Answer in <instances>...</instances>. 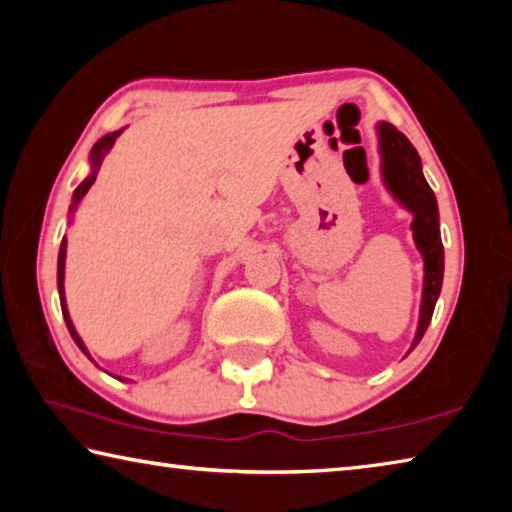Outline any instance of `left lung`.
Segmentation results:
<instances>
[{"instance_id":"left-lung-1","label":"left lung","mask_w":512,"mask_h":512,"mask_svg":"<svg viewBox=\"0 0 512 512\" xmlns=\"http://www.w3.org/2000/svg\"><path fill=\"white\" fill-rule=\"evenodd\" d=\"M377 140L381 155V178L388 192L402 207L413 214V241L424 259V284H422V302H420V320L415 329V339L411 350L422 341L424 332L431 323L436 300L443 289L445 273V248L440 241V221H438V203L431 187L424 180L420 155L409 137L397 131L388 121L377 124ZM409 350V352H411Z\"/></svg>"}]
</instances>
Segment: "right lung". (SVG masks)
Wrapping results in <instances>:
<instances>
[{"instance_id": "add662e5", "label": "right lung", "mask_w": 512, "mask_h": 512, "mask_svg": "<svg viewBox=\"0 0 512 512\" xmlns=\"http://www.w3.org/2000/svg\"><path fill=\"white\" fill-rule=\"evenodd\" d=\"M121 133H124V128H121V131L103 135L101 140L92 146V151H90V173H88V178H85L83 183L74 189L72 205H69V221H72V214L76 212V207H79L81 198H83L85 194H88V189L94 185V180H97V173H99V167H101L103 158H106L108 151L112 149V146H115V140H117V137H119ZM65 257H67V239L63 237V241H60V250H58V296H60V309H63L65 325H67V329H69V334H72L74 343L79 345V350L85 354V357H88L90 361H94V359L90 357L88 348H85V343H83V339L79 336V332H76V327H74L72 318H69V311H67V300H65ZM117 379H121V377H117ZM121 381H124V379H121Z\"/></svg>"}]
</instances>
